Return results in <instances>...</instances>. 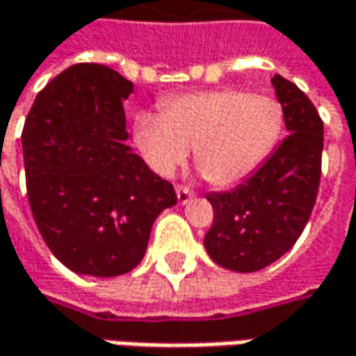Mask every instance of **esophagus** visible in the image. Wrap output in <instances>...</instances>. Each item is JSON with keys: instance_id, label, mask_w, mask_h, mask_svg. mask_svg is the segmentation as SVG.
Returning <instances> with one entry per match:
<instances>
[{"instance_id": "1", "label": "esophagus", "mask_w": 356, "mask_h": 356, "mask_svg": "<svg viewBox=\"0 0 356 356\" xmlns=\"http://www.w3.org/2000/svg\"><path fill=\"white\" fill-rule=\"evenodd\" d=\"M177 200L181 206H185V204H189L193 197H195V193H193V189H189L187 185H177Z\"/></svg>"}]
</instances>
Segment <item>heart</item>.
I'll list each match as a JSON object with an SVG mask.
<instances>
[{
	"label": "heart",
	"mask_w": 356,
	"mask_h": 356,
	"mask_svg": "<svg viewBox=\"0 0 356 356\" xmlns=\"http://www.w3.org/2000/svg\"><path fill=\"white\" fill-rule=\"evenodd\" d=\"M283 126L285 112L275 97L224 87L171 97L163 113H138L132 130L134 145L156 175H175L193 148L204 177L228 187L271 156Z\"/></svg>",
	"instance_id": "obj_1"
}]
</instances>
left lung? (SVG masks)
Masks as SVG:
<instances>
[{
    "label": "left lung",
    "instance_id": "obj_1",
    "mask_svg": "<svg viewBox=\"0 0 356 356\" xmlns=\"http://www.w3.org/2000/svg\"><path fill=\"white\" fill-rule=\"evenodd\" d=\"M271 83L285 112L287 138L238 187L208 195L213 224L204 246L213 263L238 273L265 269L296 244L320 187V113L296 83L281 75Z\"/></svg>",
    "mask_w": 356,
    "mask_h": 356
}]
</instances>
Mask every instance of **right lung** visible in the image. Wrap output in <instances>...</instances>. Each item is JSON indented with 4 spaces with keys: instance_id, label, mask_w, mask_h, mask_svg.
Segmentation results:
<instances>
[{
    "instance_id": "1",
    "label": "right lung",
    "mask_w": 356,
    "mask_h": 356,
    "mask_svg": "<svg viewBox=\"0 0 356 356\" xmlns=\"http://www.w3.org/2000/svg\"><path fill=\"white\" fill-rule=\"evenodd\" d=\"M132 89L110 67L79 63L36 95L24 124L34 222L50 252L79 275L132 271L156 216L177 204L173 185L126 145L122 102Z\"/></svg>"
}]
</instances>
